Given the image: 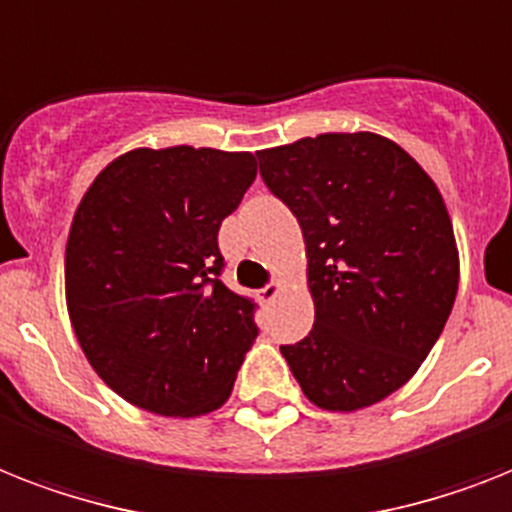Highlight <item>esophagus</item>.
<instances>
[{"instance_id":"esophagus-1","label":"esophagus","mask_w":512,"mask_h":512,"mask_svg":"<svg viewBox=\"0 0 512 512\" xmlns=\"http://www.w3.org/2000/svg\"><path fill=\"white\" fill-rule=\"evenodd\" d=\"M278 292H281V284H278V281H270V284H265L263 289L257 292V297H260V302H273Z\"/></svg>"}]
</instances>
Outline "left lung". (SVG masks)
<instances>
[{
    "label": "left lung",
    "mask_w": 512,
    "mask_h": 512,
    "mask_svg": "<svg viewBox=\"0 0 512 512\" xmlns=\"http://www.w3.org/2000/svg\"><path fill=\"white\" fill-rule=\"evenodd\" d=\"M299 220L313 331L281 355L313 405L352 413L397 392L450 318L458 247L426 170L378 134H321L257 152Z\"/></svg>",
    "instance_id": "obj_1"
}]
</instances>
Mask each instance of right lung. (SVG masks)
<instances>
[{"label":"right lung","mask_w":512,"mask_h":512,"mask_svg":"<svg viewBox=\"0 0 512 512\" xmlns=\"http://www.w3.org/2000/svg\"><path fill=\"white\" fill-rule=\"evenodd\" d=\"M255 176L249 152L134 149L83 194L65 249L70 323L131 405L191 418L234 389L257 305L220 281L218 231Z\"/></svg>","instance_id":"1"}]
</instances>
